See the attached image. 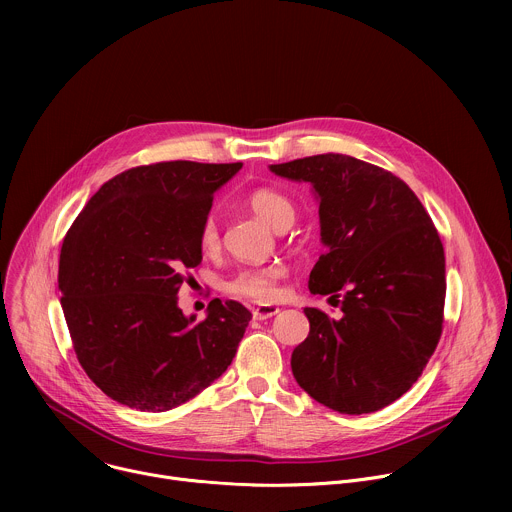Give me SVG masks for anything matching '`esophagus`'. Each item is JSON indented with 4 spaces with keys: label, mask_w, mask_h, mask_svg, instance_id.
Instances as JSON below:
<instances>
[{
    "label": "esophagus",
    "mask_w": 512,
    "mask_h": 512,
    "mask_svg": "<svg viewBox=\"0 0 512 512\" xmlns=\"http://www.w3.org/2000/svg\"><path fill=\"white\" fill-rule=\"evenodd\" d=\"M277 312H279L277 306H257V308H253V318L255 320H267V318L275 316Z\"/></svg>",
    "instance_id": "obj_1"
}]
</instances>
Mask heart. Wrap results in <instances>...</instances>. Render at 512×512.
Instances as JSON below:
<instances>
[{
    "label": "heart",
    "instance_id": "obj_1",
    "mask_svg": "<svg viewBox=\"0 0 512 512\" xmlns=\"http://www.w3.org/2000/svg\"><path fill=\"white\" fill-rule=\"evenodd\" d=\"M247 206L273 229L281 231L294 223L296 206L291 198L275 188H255L247 196ZM200 249L210 253L218 247V227L212 216L204 218L198 233ZM285 277L281 265H261V267H243L231 275L225 283V289L231 296L245 298L251 302H271L279 294V281Z\"/></svg>",
    "mask_w": 512,
    "mask_h": 512
}]
</instances>
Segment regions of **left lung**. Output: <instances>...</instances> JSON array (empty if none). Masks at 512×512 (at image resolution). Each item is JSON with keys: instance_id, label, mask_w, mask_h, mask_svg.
Segmentation results:
<instances>
[{"instance_id": "obj_1", "label": "left lung", "mask_w": 512, "mask_h": 512, "mask_svg": "<svg viewBox=\"0 0 512 512\" xmlns=\"http://www.w3.org/2000/svg\"><path fill=\"white\" fill-rule=\"evenodd\" d=\"M271 172L314 186L326 249L308 287L332 294L342 310L336 320L304 310L310 334L294 348L291 371L310 397L338 413L379 411L413 387L440 342L442 239L415 192L369 162L320 154L273 164Z\"/></svg>"}]
</instances>
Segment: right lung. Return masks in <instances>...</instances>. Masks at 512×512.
<instances>
[{
	"mask_svg": "<svg viewBox=\"0 0 512 512\" xmlns=\"http://www.w3.org/2000/svg\"><path fill=\"white\" fill-rule=\"evenodd\" d=\"M237 164L160 162L105 182L68 229L58 263L66 326L81 367L113 401L174 409L221 377L251 312L212 300L186 318L178 291L202 261L198 233Z\"/></svg>",
	"mask_w": 512,
	"mask_h": 512,
	"instance_id": "add662e5",
	"label": "right lung"
}]
</instances>
